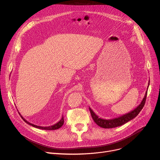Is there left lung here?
I'll return each mask as SVG.
<instances>
[{
	"mask_svg": "<svg viewBox=\"0 0 160 160\" xmlns=\"http://www.w3.org/2000/svg\"><path fill=\"white\" fill-rule=\"evenodd\" d=\"M150 83L148 82V86H149ZM147 91L145 93V95H144L142 100L141 101V103L133 111L129 112L126 114H124V115L120 116L117 118H114L112 119H103L99 117L98 115H96L95 112L91 109V108H89V110L91 114V116H92V119L95 122V123L98 125L99 126H100L103 128H116L120 126L126 124L130 120L133 119L135 117L138 115V114L140 112V111L142 110L143 108L144 103H145L146 102V99H147Z\"/></svg>",
	"mask_w": 160,
	"mask_h": 160,
	"instance_id": "obj_1",
	"label": "left lung"
}]
</instances>
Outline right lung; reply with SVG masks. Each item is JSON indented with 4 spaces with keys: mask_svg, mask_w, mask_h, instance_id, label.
Here are the masks:
<instances>
[{
    "mask_svg": "<svg viewBox=\"0 0 160 160\" xmlns=\"http://www.w3.org/2000/svg\"><path fill=\"white\" fill-rule=\"evenodd\" d=\"M19 115H20L21 117L22 118V120H23L26 123H27L28 124H29V125H30V126H33V127H34V128L41 129V130H57V129L60 128V127H62V126L63 124H64V117H62V118L60 119V120L57 123H56V124H54V125H52V126H47V127L39 126H36V125H34V124H31V123L28 122L27 120H25L23 117H22L20 113H19Z\"/></svg>",
    "mask_w": 160,
    "mask_h": 160,
    "instance_id": "right-lung-1",
    "label": "right lung"
}]
</instances>
